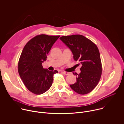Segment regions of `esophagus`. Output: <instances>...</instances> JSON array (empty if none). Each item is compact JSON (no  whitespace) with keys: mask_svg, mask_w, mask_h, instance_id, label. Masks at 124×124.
Segmentation results:
<instances>
[{"mask_svg":"<svg viewBox=\"0 0 124 124\" xmlns=\"http://www.w3.org/2000/svg\"><path fill=\"white\" fill-rule=\"evenodd\" d=\"M62 73L64 74L65 75H69L70 74V73L69 72H65V71H63L62 72Z\"/></svg>","mask_w":124,"mask_h":124,"instance_id":"1","label":"esophagus"}]
</instances>
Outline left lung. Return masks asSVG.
<instances>
[{
  "label": "left lung",
  "mask_w": 124,
  "mask_h": 124,
  "mask_svg": "<svg viewBox=\"0 0 124 124\" xmlns=\"http://www.w3.org/2000/svg\"><path fill=\"white\" fill-rule=\"evenodd\" d=\"M60 39L73 53L74 59L81 66L77 82L70 87L79 94L91 92L97 85L101 75V63L99 50L91 40L80 35L64 36ZM74 74V73H73Z\"/></svg>",
  "instance_id": "1"
}]
</instances>
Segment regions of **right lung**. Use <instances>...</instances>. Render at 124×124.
<instances>
[{"label":"right lung","mask_w":124,"mask_h":124,"mask_svg":"<svg viewBox=\"0 0 124 124\" xmlns=\"http://www.w3.org/2000/svg\"><path fill=\"white\" fill-rule=\"evenodd\" d=\"M60 36L41 34L31 39L24 46L19 63L18 72L26 87L32 93L40 95L51 87L54 75L58 71L44 69L42 64L46 60L52 46Z\"/></svg>","instance_id":"right-lung-1"}]
</instances>
